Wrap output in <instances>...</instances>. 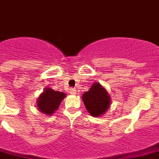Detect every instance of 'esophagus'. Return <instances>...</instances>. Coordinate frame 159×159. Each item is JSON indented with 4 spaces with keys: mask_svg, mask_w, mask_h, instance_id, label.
I'll use <instances>...</instances> for the list:
<instances>
[{
    "mask_svg": "<svg viewBox=\"0 0 159 159\" xmlns=\"http://www.w3.org/2000/svg\"><path fill=\"white\" fill-rule=\"evenodd\" d=\"M70 93H71V94H72V95H75V94L77 93V92H76V90H75V89H71V91H70Z\"/></svg>",
    "mask_w": 159,
    "mask_h": 159,
    "instance_id": "esophagus-1",
    "label": "esophagus"
}]
</instances>
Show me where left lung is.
Masks as SVG:
<instances>
[{
	"label": "left lung",
	"mask_w": 159,
	"mask_h": 159,
	"mask_svg": "<svg viewBox=\"0 0 159 159\" xmlns=\"http://www.w3.org/2000/svg\"><path fill=\"white\" fill-rule=\"evenodd\" d=\"M82 98L88 112L95 117L103 115L111 105L110 95L99 82H94L90 89L82 94Z\"/></svg>",
	"instance_id": "left-lung-1"
}]
</instances>
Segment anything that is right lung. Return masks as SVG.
<instances>
[{"instance_id": "add662e5", "label": "right lung", "mask_w": 159, "mask_h": 159, "mask_svg": "<svg viewBox=\"0 0 159 159\" xmlns=\"http://www.w3.org/2000/svg\"><path fill=\"white\" fill-rule=\"evenodd\" d=\"M65 97L66 94L64 93L54 91L51 88H45L37 98L36 107L43 114L52 115L57 110Z\"/></svg>"}]
</instances>
